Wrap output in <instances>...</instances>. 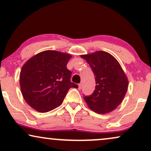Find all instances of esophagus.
I'll return each instance as SVG.
<instances>
[{
    "label": "esophagus",
    "instance_id": "34e87169",
    "mask_svg": "<svg viewBox=\"0 0 151 151\" xmlns=\"http://www.w3.org/2000/svg\"><path fill=\"white\" fill-rule=\"evenodd\" d=\"M82 89V84L80 83L79 85H78V89Z\"/></svg>",
    "mask_w": 151,
    "mask_h": 151
}]
</instances>
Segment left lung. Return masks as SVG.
I'll use <instances>...</instances> for the list:
<instances>
[{
  "label": "left lung",
  "mask_w": 151,
  "mask_h": 151,
  "mask_svg": "<svg viewBox=\"0 0 151 151\" xmlns=\"http://www.w3.org/2000/svg\"><path fill=\"white\" fill-rule=\"evenodd\" d=\"M95 76V90L84 99L98 114H107L116 108L127 92L128 80L118 61L108 52L97 51L80 56Z\"/></svg>",
  "instance_id": "1"
}]
</instances>
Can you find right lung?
Returning a JSON list of instances; mask_svg holds the SVG:
<instances>
[{"instance_id":"add662e5","label":"right lung","mask_w":151,"mask_h":151,"mask_svg":"<svg viewBox=\"0 0 151 151\" xmlns=\"http://www.w3.org/2000/svg\"><path fill=\"white\" fill-rule=\"evenodd\" d=\"M71 55L46 50L33 56L21 70L20 87L25 101L40 112H47L60 106L70 88L71 71L66 65Z\"/></svg>"}]
</instances>
